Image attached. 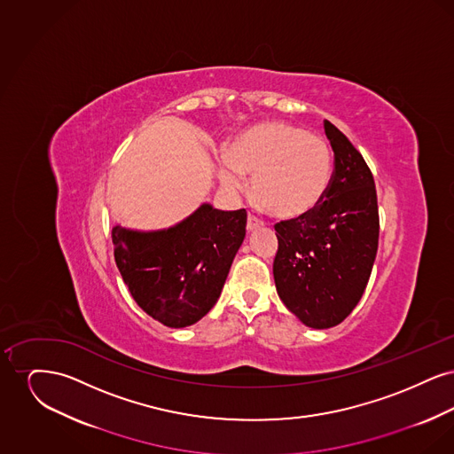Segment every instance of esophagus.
<instances>
[{
    "label": "esophagus",
    "instance_id": "34e87169",
    "mask_svg": "<svg viewBox=\"0 0 454 454\" xmlns=\"http://www.w3.org/2000/svg\"><path fill=\"white\" fill-rule=\"evenodd\" d=\"M262 224H263V223L260 221L259 217H255L254 215H248V219H247V230H248V231L257 230Z\"/></svg>",
    "mask_w": 454,
    "mask_h": 454
}]
</instances>
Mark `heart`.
<instances>
[{"mask_svg": "<svg viewBox=\"0 0 454 454\" xmlns=\"http://www.w3.org/2000/svg\"><path fill=\"white\" fill-rule=\"evenodd\" d=\"M224 185L252 176L250 197L270 216L298 219L313 213L332 180V152L322 137L274 121L237 134L223 152Z\"/></svg>", "mask_w": 454, "mask_h": 454, "instance_id": "1", "label": "heart"}]
</instances>
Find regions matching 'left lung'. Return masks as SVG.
Instances as JSON below:
<instances>
[{"mask_svg": "<svg viewBox=\"0 0 454 454\" xmlns=\"http://www.w3.org/2000/svg\"><path fill=\"white\" fill-rule=\"evenodd\" d=\"M325 134L333 173L322 204L308 216L278 223L274 281L286 308L311 328L344 322L366 289L378 252L374 178L363 154L332 122Z\"/></svg>", "mask_w": 454, "mask_h": 454, "instance_id": "obj_1", "label": "left lung"}]
</instances>
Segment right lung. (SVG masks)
Returning a JSON list of instances; mask_svg holds the SVG:
<instances>
[{
  "mask_svg": "<svg viewBox=\"0 0 454 454\" xmlns=\"http://www.w3.org/2000/svg\"><path fill=\"white\" fill-rule=\"evenodd\" d=\"M247 211L202 204L168 230L112 228L114 257L130 296L160 324L182 328L216 304L245 238Z\"/></svg>",
  "mask_w": 454,
  "mask_h": 454,
  "instance_id": "1",
  "label": "right lung"
}]
</instances>
